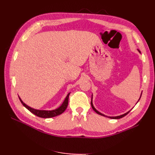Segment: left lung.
Listing matches in <instances>:
<instances>
[{"label":"left lung","instance_id":"obj_1","mask_svg":"<svg viewBox=\"0 0 155 155\" xmlns=\"http://www.w3.org/2000/svg\"><path fill=\"white\" fill-rule=\"evenodd\" d=\"M139 52H140V51H139ZM140 97H141V96H140ZM140 98H139V100H140ZM91 106H92V108H93V109L95 112H96V113H97V114H100V115H102V116H104V114H101V113H99V112H98V110H97L96 109H95V108L93 107V103H92V101H91ZM129 112H130V111H128V112H127V113H125V114H122V115H120V116H118V117H110V118H113V119H118V118H121L124 117V116H126V115H127L128 113H129ZM105 117H106V116H105Z\"/></svg>","mask_w":155,"mask_h":155}]
</instances>
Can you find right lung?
<instances>
[{
    "mask_svg": "<svg viewBox=\"0 0 155 155\" xmlns=\"http://www.w3.org/2000/svg\"><path fill=\"white\" fill-rule=\"evenodd\" d=\"M69 94H70V93H68L67 94V97H66L64 101L63 102V103L62 104L61 106L59 108H57V109L53 110H40L34 109V108H31L30 107L27 106V104H25L22 101L21 98H20V97H19L20 101L21 102V103L23 104V106L25 107L29 111L31 112L32 114H34L35 115H36V116L41 118H52L62 114L66 109H67V106H68V103Z\"/></svg>",
    "mask_w": 155,
    "mask_h": 155,
    "instance_id": "add662e5",
    "label": "right lung"
}]
</instances>
